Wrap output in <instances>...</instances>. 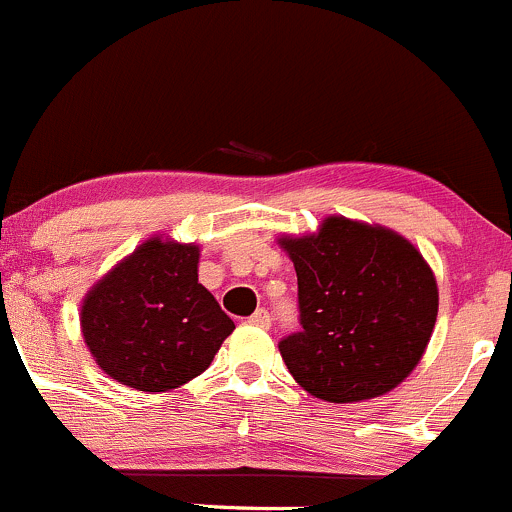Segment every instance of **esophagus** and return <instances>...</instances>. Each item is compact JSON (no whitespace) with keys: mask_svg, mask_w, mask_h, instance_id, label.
<instances>
[{"mask_svg":"<svg viewBox=\"0 0 512 512\" xmlns=\"http://www.w3.org/2000/svg\"><path fill=\"white\" fill-rule=\"evenodd\" d=\"M249 323H251V326H258V328H268V326H271V316H268L266 308H258L254 316L249 318Z\"/></svg>","mask_w":512,"mask_h":512,"instance_id":"obj_1","label":"esophagus"}]
</instances>
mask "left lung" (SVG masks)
Masks as SVG:
<instances>
[{
    "label": "left lung",
    "mask_w": 512,
    "mask_h": 512,
    "mask_svg": "<svg viewBox=\"0 0 512 512\" xmlns=\"http://www.w3.org/2000/svg\"><path fill=\"white\" fill-rule=\"evenodd\" d=\"M298 276L303 331L278 343L293 381L328 403L386 396L421 363L438 283L398 231L326 216L313 234L278 236Z\"/></svg>",
    "instance_id": "8db88e82"
}]
</instances>
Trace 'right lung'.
<instances>
[{
	"instance_id": "1",
	"label": "right lung",
	"mask_w": 512,
	"mask_h": 512,
	"mask_svg": "<svg viewBox=\"0 0 512 512\" xmlns=\"http://www.w3.org/2000/svg\"><path fill=\"white\" fill-rule=\"evenodd\" d=\"M199 244L154 234L86 291L82 336L121 386L164 393L201 376L234 321L199 283Z\"/></svg>"
}]
</instances>
